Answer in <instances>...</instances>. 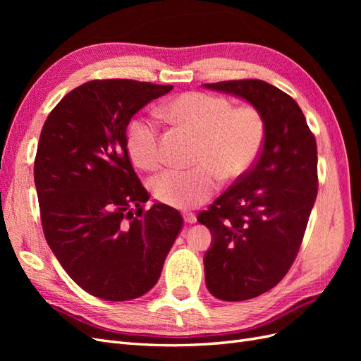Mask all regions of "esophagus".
Instances as JSON below:
<instances>
[{
	"instance_id": "obj_1",
	"label": "esophagus",
	"mask_w": 361,
	"mask_h": 361,
	"mask_svg": "<svg viewBox=\"0 0 361 361\" xmlns=\"http://www.w3.org/2000/svg\"><path fill=\"white\" fill-rule=\"evenodd\" d=\"M183 220H185V223L194 224L195 221H197V216H195V214H192V212H183Z\"/></svg>"
}]
</instances>
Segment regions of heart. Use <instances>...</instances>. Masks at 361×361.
Segmentation results:
<instances>
[{"instance_id": "b5f03b06", "label": "heart", "mask_w": 361, "mask_h": 361, "mask_svg": "<svg viewBox=\"0 0 361 361\" xmlns=\"http://www.w3.org/2000/svg\"><path fill=\"white\" fill-rule=\"evenodd\" d=\"M161 116L199 137L197 167L169 169L152 179L155 197L188 209L206 202L218 188V176L235 180L253 167L267 137V123L256 106L235 104L224 96L190 92L161 106ZM128 152L140 169L154 170L162 161L159 126L155 118L138 117L126 135Z\"/></svg>"}]
</instances>
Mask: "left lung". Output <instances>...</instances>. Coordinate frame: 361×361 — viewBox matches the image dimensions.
I'll return each mask as SVG.
<instances>
[{
	"label": "left lung",
	"instance_id": "8db88e82",
	"mask_svg": "<svg viewBox=\"0 0 361 361\" xmlns=\"http://www.w3.org/2000/svg\"><path fill=\"white\" fill-rule=\"evenodd\" d=\"M203 87L243 97L267 123L255 166L197 216L212 235L203 259L207 290L244 301L279 285L298 255L318 194V150L301 108L277 87L260 80Z\"/></svg>",
	"mask_w": 361,
	"mask_h": 361
}]
</instances>
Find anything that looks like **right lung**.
Listing matches in <instances>:
<instances>
[{"label":"right lung","instance_id":"right-lung-1","mask_svg":"<svg viewBox=\"0 0 361 361\" xmlns=\"http://www.w3.org/2000/svg\"><path fill=\"white\" fill-rule=\"evenodd\" d=\"M173 85L94 80L69 92L42 128L35 183L43 233L69 277L93 297L128 301L157 285L182 228L154 203L128 155L126 128Z\"/></svg>","mask_w":361,"mask_h":361}]
</instances>
